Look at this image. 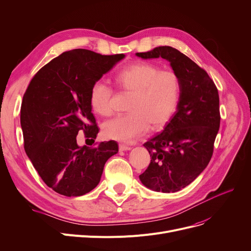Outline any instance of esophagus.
<instances>
[{"label":"esophagus","instance_id":"esophagus-1","mask_svg":"<svg viewBox=\"0 0 251 251\" xmlns=\"http://www.w3.org/2000/svg\"><path fill=\"white\" fill-rule=\"evenodd\" d=\"M131 149H132V148H131V147H129V146H126V144H119V150H120V151H130Z\"/></svg>","mask_w":251,"mask_h":251}]
</instances>
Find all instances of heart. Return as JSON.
I'll return each instance as SVG.
<instances>
[{
    "label": "heart",
    "instance_id": "1",
    "mask_svg": "<svg viewBox=\"0 0 251 251\" xmlns=\"http://www.w3.org/2000/svg\"><path fill=\"white\" fill-rule=\"evenodd\" d=\"M116 86L126 94L128 114L116 116L103 123L102 133L118 141H129L151 129L166 125L175 114L181 96V79L171 69L148 62H139L121 69L114 76ZM113 89L100 81L91 85L88 101L97 115L112 113Z\"/></svg>",
    "mask_w": 251,
    "mask_h": 251
}]
</instances>
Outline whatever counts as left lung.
Segmentation results:
<instances>
[{
    "instance_id": "1",
    "label": "left lung",
    "mask_w": 251,
    "mask_h": 251,
    "mask_svg": "<svg viewBox=\"0 0 251 251\" xmlns=\"http://www.w3.org/2000/svg\"><path fill=\"white\" fill-rule=\"evenodd\" d=\"M136 56L168 60L181 79L177 111L161 134L143 144L151 160L139 176L151 190L176 192L194 181L212 159L221 121L218 88L205 70L172 47Z\"/></svg>"
}]
</instances>
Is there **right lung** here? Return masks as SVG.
Returning <instances> with one entry per match:
<instances>
[{"label": "right lung", "instance_id": "add662e5", "mask_svg": "<svg viewBox=\"0 0 251 251\" xmlns=\"http://www.w3.org/2000/svg\"><path fill=\"white\" fill-rule=\"evenodd\" d=\"M89 50L64 51L32 77L23 96L20 123L24 150L47 185L65 196H80L100 180L105 162L118 152L114 140L79 147L83 131L95 142L99 133L88 101L91 85L124 58Z\"/></svg>", "mask_w": 251, "mask_h": 251}]
</instances>
